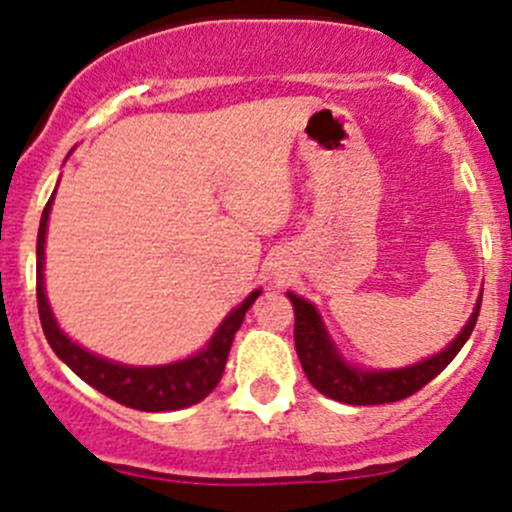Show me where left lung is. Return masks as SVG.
<instances>
[{
  "mask_svg": "<svg viewBox=\"0 0 512 512\" xmlns=\"http://www.w3.org/2000/svg\"><path fill=\"white\" fill-rule=\"evenodd\" d=\"M480 294L466 327L456 334L453 342H448L446 349L426 356L416 364L401 366V369H366V366L344 359V354L339 352V347L324 327L322 314L309 299L287 292L294 307V347H297V356L302 361L309 384L319 394L352 406L391 404V401H401L423 389L428 381L436 379L451 364L453 356L461 352L478 322Z\"/></svg>",
  "mask_w": 512,
  "mask_h": 512,
  "instance_id": "left-lung-1",
  "label": "left lung"
}]
</instances>
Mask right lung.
Returning a JSON list of instances; mask_svg holds the SVG:
<instances>
[{
	"label": "right lung",
	"instance_id": "right-lung-1",
	"mask_svg": "<svg viewBox=\"0 0 512 512\" xmlns=\"http://www.w3.org/2000/svg\"><path fill=\"white\" fill-rule=\"evenodd\" d=\"M54 195L56 190L51 193L49 203H46L44 213H41L39 237H36V302H39L41 329H44L46 342L54 349V354L59 356L79 379H84L86 384L94 386L96 391H101L108 399L118 401V404L123 406H131V409L178 411L203 401L205 396L218 386V381L223 379L227 354H230L235 332L240 329L247 309H250L252 304H255V299L262 294V289H252L245 297V302L237 304L223 322H220V327L215 329L210 342L205 344L200 352L185 356V359L180 361H170V364L158 366H131L89 352V349L76 344L74 339L59 327L54 312H51L49 297H46L44 245Z\"/></svg>",
	"mask_w": 512,
	"mask_h": 512
}]
</instances>
